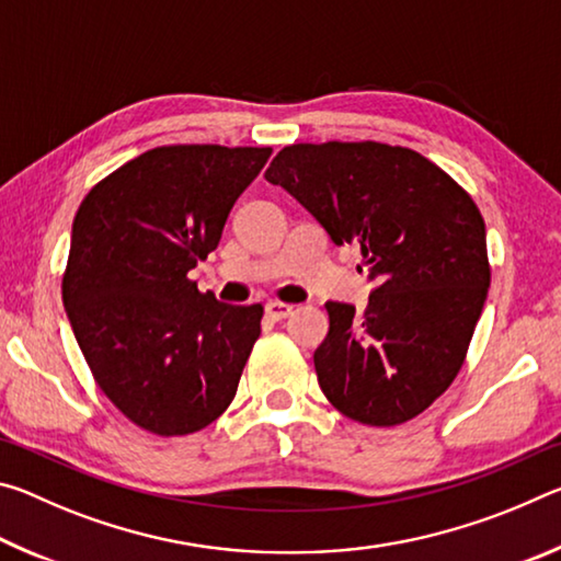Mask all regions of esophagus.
Returning a JSON list of instances; mask_svg holds the SVG:
<instances>
[{
    "mask_svg": "<svg viewBox=\"0 0 561 561\" xmlns=\"http://www.w3.org/2000/svg\"><path fill=\"white\" fill-rule=\"evenodd\" d=\"M264 311H267V317L274 319V321H282L287 319L291 314V304H284V301H267V307H264Z\"/></svg>",
    "mask_w": 561,
    "mask_h": 561,
    "instance_id": "esophagus-1",
    "label": "esophagus"
}]
</instances>
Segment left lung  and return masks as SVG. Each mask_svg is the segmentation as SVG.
Here are the masks:
<instances>
[{"instance_id": "left-lung-1", "label": "left lung", "mask_w": 561, "mask_h": 561, "mask_svg": "<svg viewBox=\"0 0 561 561\" xmlns=\"http://www.w3.org/2000/svg\"><path fill=\"white\" fill-rule=\"evenodd\" d=\"M264 178L360 250L368 304L327 301L319 386L351 421L391 428L455 381L490 287L485 220L472 197L411 148L294 144Z\"/></svg>"}]
</instances>
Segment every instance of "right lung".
<instances>
[{"label":"right lung","mask_w":561,"mask_h":561,"mask_svg":"<svg viewBox=\"0 0 561 561\" xmlns=\"http://www.w3.org/2000/svg\"><path fill=\"white\" fill-rule=\"evenodd\" d=\"M272 148L160 146L89 190L61 297L93 378L148 433L203 431L232 403L262 304L217 301L187 272L210 254Z\"/></svg>","instance_id":"1"}]
</instances>
